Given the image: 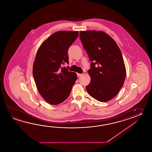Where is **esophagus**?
<instances>
[{
    "label": "esophagus",
    "mask_w": 152,
    "mask_h": 152,
    "mask_svg": "<svg viewBox=\"0 0 152 152\" xmlns=\"http://www.w3.org/2000/svg\"><path fill=\"white\" fill-rule=\"evenodd\" d=\"M81 75H82V74H79V73H77V77H80Z\"/></svg>",
    "instance_id": "esophagus-1"
}]
</instances>
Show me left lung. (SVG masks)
Wrapping results in <instances>:
<instances>
[{
    "label": "left lung",
    "instance_id": "8db88e82",
    "mask_svg": "<svg viewBox=\"0 0 152 152\" xmlns=\"http://www.w3.org/2000/svg\"><path fill=\"white\" fill-rule=\"evenodd\" d=\"M80 39L92 62L87 71L90 83L87 92L95 99L106 102L112 99L123 86L126 69L122 53L116 42L101 31H80Z\"/></svg>",
    "mask_w": 152,
    "mask_h": 152
}]
</instances>
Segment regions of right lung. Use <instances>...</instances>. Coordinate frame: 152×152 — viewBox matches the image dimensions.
I'll list each match as a JSON object with an SVG mask.
<instances>
[{
	"label": "right lung",
	"mask_w": 152,
	"mask_h": 152,
	"mask_svg": "<svg viewBox=\"0 0 152 152\" xmlns=\"http://www.w3.org/2000/svg\"><path fill=\"white\" fill-rule=\"evenodd\" d=\"M78 34V31H57L46 39L37 52L33 77L39 93L50 104L57 105L66 100L77 79L75 73L61 65L68 64V48Z\"/></svg>",
	"instance_id": "right-lung-1"
}]
</instances>
